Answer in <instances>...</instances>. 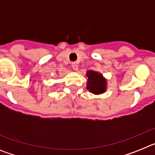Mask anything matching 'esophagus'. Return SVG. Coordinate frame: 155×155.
I'll list each match as a JSON object with an SVG mask.
<instances>
[{
    "label": "esophagus",
    "mask_w": 155,
    "mask_h": 155,
    "mask_svg": "<svg viewBox=\"0 0 155 155\" xmlns=\"http://www.w3.org/2000/svg\"><path fill=\"white\" fill-rule=\"evenodd\" d=\"M71 67H72V68H73L74 71H78V64H76V63H72V65H71Z\"/></svg>",
    "instance_id": "esophagus-1"
}]
</instances>
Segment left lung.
<instances>
[{"mask_svg":"<svg viewBox=\"0 0 155 155\" xmlns=\"http://www.w3.org/2000/svg\"><path fill=\"white\" fill-rule=\"evenodd\" d=\"M87 77V89L94 94H100L105 92L107 89V80L103 75L98 71H87L86 73Z\"/></svg>","mask_w":155,"mask_h":155,"instance_id":"obj_1","label":"left lung"}]
</instances>
